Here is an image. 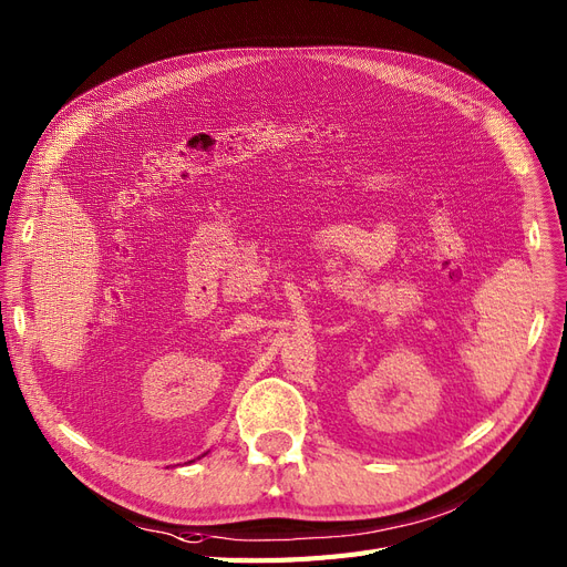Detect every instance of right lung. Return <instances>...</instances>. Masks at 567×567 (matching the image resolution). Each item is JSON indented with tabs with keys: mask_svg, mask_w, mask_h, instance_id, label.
Instances as JSON below:
<instances>
[{
	"mask_svg": "<svg viewBox=\"0 0 567 567\" xmlns=\"http://www.w3.org/2000/svg\"><path fill=\"white\" fill-rule=\"evenodd\" d=\"M205 454H207V452H205ZM205 454H203V456H205ZM197 460H199V456H197ZM193 462H195V460H193Z\"/></svg>",
	"mask_w": 567,
	"mask_h": 567,
	"instance_id": "1",
	"label": "right lung"
}]
</instances>
